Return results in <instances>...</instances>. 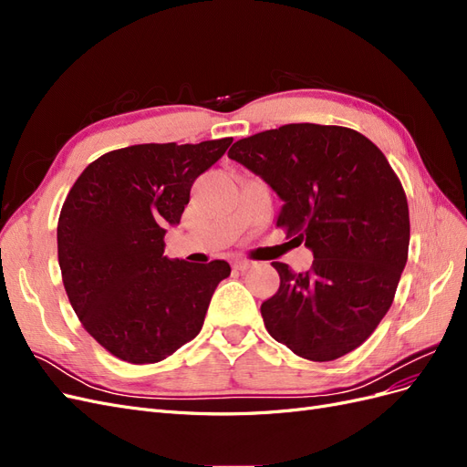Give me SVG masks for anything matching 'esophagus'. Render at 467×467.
<instances>
[{
  "label": "esophagus",
  "mask_w": 467,
  "mask_h": 467,
  "mask_svg": "<svg viewBox=\"0 0 467 467\" xmlns=\"http://www.w3.org/2000/svg\"><path fill=\"white\" fill-rule=\"evenodd\" d=\"M253 263L247 261V259H235L234 261V268H237V271H247V268L251 266Z\"/></svg>",
  "instance_id": "1"
}]
</instances>
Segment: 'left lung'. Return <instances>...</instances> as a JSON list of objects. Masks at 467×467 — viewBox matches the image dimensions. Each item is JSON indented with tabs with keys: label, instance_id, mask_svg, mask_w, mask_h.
Wrapping results in <instances>:
<instances>
[{
	"label": "left lung",
	"instance_id": "left-lung-1",
	"mask_svg": "<svg viewBox=\"0 0 467 467\" xmlns=\"http://www.w3.org/2000/svg\"><path fill=\"white\" fill-rule=\"evenodd\" d=\"M228 155L282 199L276 228L314 251L307 273L286 263L261 316L294 355H348L384 319L409 253V206L386 155L345 126L285 124L242 138Z\"/></svg>",
	"mask_w": 467,
	"mask_h": 467
}]
</instances>
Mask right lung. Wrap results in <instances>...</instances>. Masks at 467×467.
<instances>
[{
    "mask_svg": "<svg viewBox=\"0 0 467 467\" xmlns=\"http://www.w3.org/2000/svg\"><path fill=\"white\" fill-rule=\"evenodd\" d=\"M234 138L201 144H138L107 151L69 189L58 218V263L83 329L130 364L171 357L199 335L225 261L163 257L194 179Z\"/></svg>",
    "mask_w": 467,
    "mask_h": 467,
    "instance_id": "obj_1",
    "label": "right lung"
}]
</instances>
